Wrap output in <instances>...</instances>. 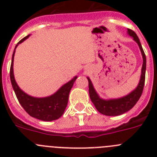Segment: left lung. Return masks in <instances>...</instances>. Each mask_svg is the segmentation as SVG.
Instances as JSON below:
<instances>
[{
  "mask_svg": "<svg viewBox=\"0 0 157 157\" xmlns=\"http://www.w3.org/2000/svg\"><path fill=\"white\" fill-rule=\"evenodd\" d=\"M127 33L130 36L134 38V41L138 43V46L141 50L142 58H143V64L141 67V75L140 82L138 83V86L137 88L133 90L132 92L129 94L128 95L118 99H111V100H104L100 98L98 94L94 90L93 84L91 82L90 79L87 78L89 82V94H90V98L92 101L93 104L96 107V109L100 113L105 115V116H120L123 114L125 112H128L129 110L132 109L133 107L138 102L139 98H141L142 91L145 85V70H146V57L145 54L144 52L143 48L141 45V42L139 41V38L135 34V32L133 31L130 29H127Z\"/></svg>",
  "mask_w": 157,
  "mask_h": 157,
  "instance_id": "left-lung-1",
  "label": "left lung"
}]
</instances>
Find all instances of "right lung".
Returning a JSON list of instances; mask_svg holds the SVG:
<instances>
[{"label": "right lung", "instance_id": "right-lung-1", "mask_svg": "<svg viewBox=\"0 0 157 157\" xmlns=\"http://www.w3.org/2000/svg\"><path fill=\"white\" fill-rule=\"evenodd\" d=\"M29 36L30 35L26 36L23 39L20 40L16 45V48L19 43L23 42L24 40L28 38ZM14 55H15V50L12 54V63H11L10 79L12 88L15 91L19 104L30 116L36 118L37 120H43V121H52L59 119L63 114L67 105L69 93L71 89L73 86L75 81L77 78V76L64 84L63 86L60 87L57 92L49 97L42 98H33L21 90L15 80L13 74Z\"/></svg>", "mask_w": 157, "mask_h": 157}]
</instances>
